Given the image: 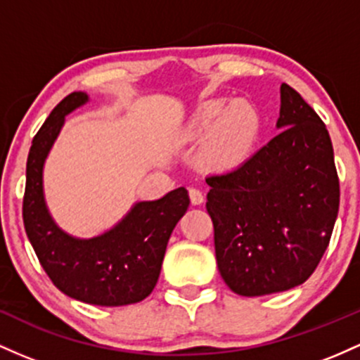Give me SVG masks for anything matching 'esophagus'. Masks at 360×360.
<instances>
[{
    "mask_svg": "<svg viewBox=\"0 0 360 360\" xmlns=\"http://www.w3.org/2000/svg\"><path fill=\"white\" fill-rule=\"evenodd\" d=\"M188 197H191V202L193 205H200L204 202V193H202L199 188L191 187L188 188Z\"/></svg>",
    "mask_w": 360,
    "mask_h": 360,
    "instance_id": "obj_1",
    "label": "esophagus"
}]
</instances>
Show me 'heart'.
I'll return each instance as SVG.
<instances>
[{"mask_svg": "<svg viewBox=\"0 0 360 360\" xmlns=\"http://www.w3.org/2000/svg\"><path fill=\"white\" fill-rule=\"evenodd\" d=\"M192 132L200 136L211 132L207 158L217 167L231 168L252 153L260 132V117L245 102L229 105L224 100H212L199 108Z\"/></svg>", "mask_w": 360, "mask_h": 360, "instance_id": "b5f03b06", "label": "heart"}]
</instances>
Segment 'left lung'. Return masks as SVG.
I'll list each match as a JSON object with an SVG mask.
<instances>
[{
    "mask_svg": "<svg viewBox=\"0 0 360 360\" xmlns=\"http://www.w3.org/2000/svg\"><path fill=\"white\" fill-rule=\"evenodd\" d=\"M277 127L282 131L240 167L205 179L217 269L240 296L308 281L338 214L332 139L320 115L285 83Z\"/></svg>",
    "mask_w": 360,
    "mask_h": 360,
    "instance_id": "8db88e82",
    "label": "left lung"
}]
</instances>
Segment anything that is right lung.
I'll return each instance as SVG.
<instances>
[{
	"label": "right lung",
	"mask_w": 360,
	"mask_h": 360,
	"mask_svg": "<svg viewBox=\"0 0 360 360\" xmlns=\"http://www.w3.org/2000/svg\"><path fill=\"white\" fill-rule=\"evenodd\" d=\"M86 100L82 91L60 100L32 141L23 224L40 265L60 292L96 306L134 304L155 289L169 234L191 199L180 187L160 200L139 202L114 229L91 240H76L60 231L44 202L42 167L64 117Z\"/></svg>",
	"instance_id": "obj_1"
}]
</instances>
